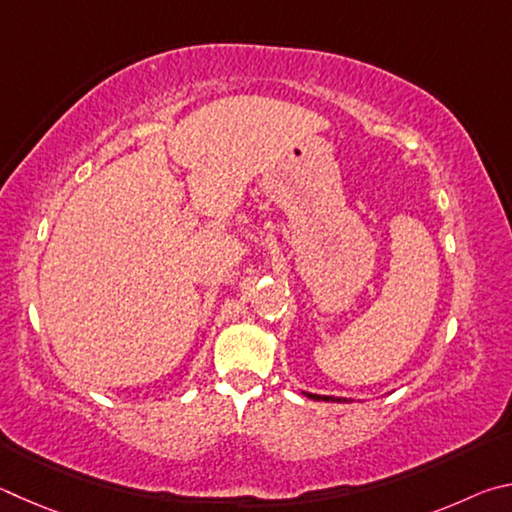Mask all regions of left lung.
I'll list each match as a JSON object with an SVG mask.
<instances>
[{
	"instance_id": "8db88e82",
	"label": "left lung",
	"mask_w": 512,
	"mask_h": 512,
	"mask_svg": "<svg viewBox=\"0 0 512 512\" xmlns=\"http://www.w3.org/2000/svg\"><path fill=\"white\" fill-rule=\"evenodd\" d=\"M308 398H312V400H324V402H348V400H344V398H333V396H315V393H306Z\"/></svg>"
}]
</instances>
